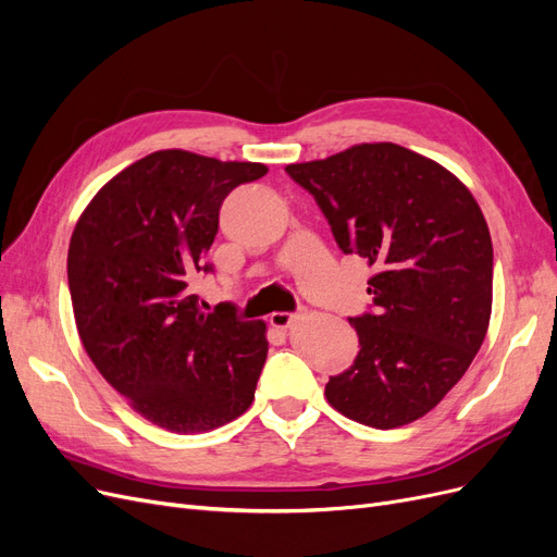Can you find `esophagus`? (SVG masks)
I'll use <instances>...</instances> for the list:
<instances>
[{
    "label": "esophagus",
    "instance_id": "34e87169",
    "mask_svg": "<svg viewBox=\"0 0 557 557\" xmlns=\"http://www.w3.org/2000/svg\"><path fill=\"white\" fill-rule=\"evenodd\" d=\"M297 318H299L297 313H285V311L283 313H272V315H269V325L276 327V330H288Z\"/></svg>",
    "mask_w": 557,
    "mask_h": 557
}]
</instances>
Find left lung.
Segmentation results:
<instances>
[{"mask_svg": "<svg viewBox=\"0 0 557 557\" xmlns=\"http://www.w3.org/2000/svg\"><path fill=\"white\" fill-rule=\"evenodd\" d=\"M325 213L334 242L379 272L374 309L348 318L360 352L330 376L332 407L393 430L423 418L479 352L493 309V242L467 185L397 144H360L288 164Z\"/></svg>", "mask_w": 557, "mask_h": 557, "instance_id": "left-lung-1", "label": "left lung"}]
</instances>
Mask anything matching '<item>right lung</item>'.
<instances>
[{"label":"right lung","instance_id":"add662e5","mask_svg":"<svg viewBox=\"0 0 557 557\" xmlns=\"http://www.w3.org/2000/svg\"><path fill=\"white\" fill-rule=\"evenodd\" d=\"M267 174L158 150L129 164L81 213L66 278L83 348L129 407L170 432H209L242 416L267 360V325L230 301L197 307L190 283L213 272L207 252L223 199Z\"/></svg>","mask_w":557,"mask_h":557}]
</instances>
